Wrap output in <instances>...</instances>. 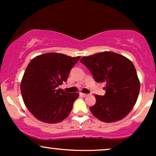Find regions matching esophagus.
Returning a JSON list of instances; mask_svg holds the SVG:
<instances>
[{
    "label": "esophagus",
    "instance_id": "obj_1",
    "mask_svg": "<svg viewBox=\"0 0 156 156\" xmlns=\"http://www.w3.org/2000/svg\"><path fill=\"white\" fill-rule=\"evenodd\" d=\"M80 96H82V97H84V98H85V97H87V96H88V94H85V93L80 92Z\"/></svg>",
    "mask_w": 156,
    "mask_h": 156
}]
</instances>
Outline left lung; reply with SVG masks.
<instances>
[{"label": "left lung", "instance_id": "1", "mask_svg": "<svg viewBox=\"0 0 156 156\" xmlns=\"http://www.w3.org/2000/svg\"><path fill=\"white\" fill-rule=\"evenodd\" d=\"M94 79L105 83V94H95L96 103L90 112L105 122L121 120L133 109L139 96L140 82L130 60L114 52L105 51L80 58Z\"/></svg>", "mask_w": 156, "mask_h": 156}]
</instances>
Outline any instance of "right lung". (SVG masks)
<instances>
[{
  "label": "right lung",
  "mask_w": 156,
  "mask_h": 156,
  "mask_svg": "<svg viewBox=\"0 0 156 156\" xmlns=\"http://www.w3.org/2000/svg\"><path fill=\"white\" fill-rule=\"evenodd\" d=\"M80 56L47 53L34 57L25 71L20 91L26 108L39 121L54 124L66 119L72 111L77 92L58 89Z\"/></svg>",
  "instance_id": "right-lung-1"
}]
</instances>
